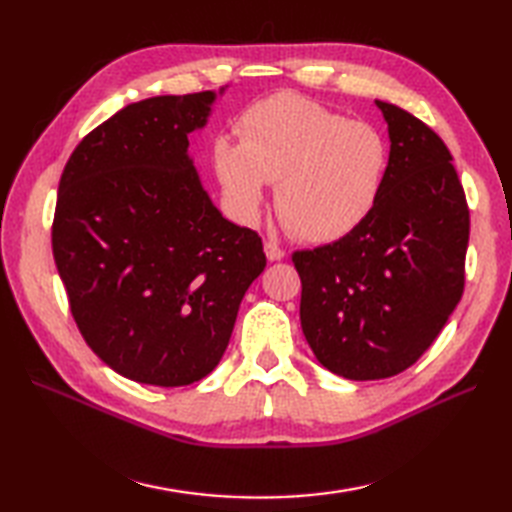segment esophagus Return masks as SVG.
<instances>
[{"instance_id": "esophagus-1", "label": "esophagus", "mask_w": 512, "mask_h": 512, "mask_svg": "<svg viewBox=\"0 0 512 512\" xmlns=\"http://www.w3.org/2000/svg\"><path fill=\"white\" fill-rule=\"evenodd\" d=\"M264 250H266V257L270 259V262H279V259H284V255H286V250L281 248L277 242H273V239H266Z\"/></svg>"}]
</instances>
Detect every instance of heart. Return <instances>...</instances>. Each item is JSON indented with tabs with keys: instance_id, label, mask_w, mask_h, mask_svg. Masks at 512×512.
<instances>
[{
	"instance_id": "obj_1",
	"label": "heart",
	"mask_w": 512,
	"mask_h": 512,
	"mask_svg": "<svg viewBox=\"0 0 512 512\" xmlns=\"http://www.w3.org/2000/svg\"><path fill=\"white\" fill-rule=\"evenodd\" d=\"M239 143L217 136L211 165L228 204L255 222L266 182L292 235L336 242L361 226L383 191L389 147L374 125L332 112L295 92L257 101L237 121Z\"/></svg>"
}]
</instances>
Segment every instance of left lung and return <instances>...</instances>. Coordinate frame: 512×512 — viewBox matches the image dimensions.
<instances>
[{"mask_svg": "<svg viewBox=\"0 0 512 512\" xmlns=\"http://www.w3.org/2000/svg\"><path fill=\"white\" fill-rule=\"evenodd\" d=\"M383 191L350 235L295 250L301 328L323 367L350 380L405 372L438 339L464 292L469 204L444 140L398 105Z\"/></svg>", "mask_w": 512, "mask_h": 512, "instance_id": "1", "label": "left lung"}]
</instances>
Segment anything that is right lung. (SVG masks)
<instances>
[{
	"mask_svg": "<svg viewBox=\"0 0 512 512\" xmlns=\"http://www.w3.org/2000/svg\"><path fill=\"white\" fill-rule=\"evenodd\" d=\"M213 99L129 103L61 173L52 255L70 312L92 352L136 383L182 387L211 374L266 268L262 237L224 220L187 156Z\"/></svg>",
	"mask_w": 512,
	"mask_h": 512,
	"instance_id": "1",
	"label": "right lung"
}]
</instances>
